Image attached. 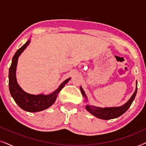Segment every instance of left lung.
<instances>
[{
    "label": "left lung",
    "mask_w": 146,
    "mask_h": 146,
    "mask_svg": "<svg viewBox=\"0 0 146 146\" xmlns=\"http://www.w3.org/2000/svg\"><path fill=\"white\" fill-rule=\"evenodd\" d=\"M137 82H136V89L134 92V93L133 94V95L131 96L130 99L125 104L119 107H111V108H100L96 107L94 106H91V105H86V109L89 111L90 113L94 115L96 117H98L100 119H110L116 118V117L120 116L121 115H122L123 113H124L126 111L131 104H132L133 100H134L135 95L137 93ZM80 90L82 92V94L83 95V96L86 98V100H88L86 95L85 94L84 91V90L80 87Z\"/></svg>",
    "instance_id": "8db88e82"
}]
</instances>
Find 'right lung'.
Returning <instances> with one entry per match:
<instances>
[{"instance_id": "obj_1", "label": "right lung", "mask_w": 146, "mask_h": 146, "mask_svg": "<svg viewBox=\"0 0 146 146\" xmlns=\"http://www.w3.org/2000/svg\"><path fill=\"white\" fill-rule=\"evenodd\" d=\"M30 42H31V39H29L23 46L20 48L14 55L11 66L9 68V85L10 93L12 97L21 108L29 112H36L48 108L54 103L60 91L63 88L66 84L68 82L70 78L64 81L60 85L58 88L50 94L33 95L25 92L18 84L17 78H16V70H17L19 56L25 50Z\"/></svg>"}]
</instances>
